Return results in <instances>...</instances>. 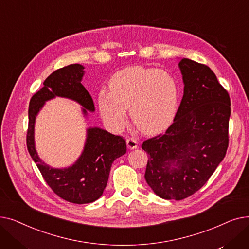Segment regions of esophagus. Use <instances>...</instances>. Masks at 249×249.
Returning <instances> with one entry per match:
<instances>
[{
    "mask_svg": "<svg viewBox=\"0 0 249 249\" xmlns=\"http://www.w3.org/2000/svg\"><path fill=\"white\" fill-rule=\"evenodd\" d=\"M126 143H127L128 148L131 149V150L138 147V142H137L135 139H133V138H128L127 141H126Z\"/></svg>",
    "mask_w": 249,
    "mask_h": 249,
    "instance_id": "esophagus-1",
    "label": "esophagus"
}]
</instances>
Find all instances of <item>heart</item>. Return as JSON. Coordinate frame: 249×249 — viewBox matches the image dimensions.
<instances>
[{"label":"heart","instance_id":"heart-1","mask_svg":"<svg viewBox=\"0 0 249 249\" xmlns=\"http://www.w3.org/2000/svg\"><path fill=\"white\" fill-rule=\"evenodd\" d=\"M179 89L167 71L131 67L116 72L109 82V91L98 97L103 120L114 131L126 124V109L141 132L161 131L174 119L178 106Z\"/></svg>","mask_w":249,"mask_h":249}]
</instances>
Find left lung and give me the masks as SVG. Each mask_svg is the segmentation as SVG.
Returning a JSON list of instances; mask_svg holds the SVG:
<instances>
[{"instance_id": "left-lung-1", "label": "left lung", "mask_w": 249, "mask_h": 249, "mask_svg": "<svg viewBox=\"0 0 249 249\" xmlns=\"http://www.w3.org/2000/svg\"><path fill=\"white\" fill-rule=\"evenodd\" d=\"M184 96L174 123L147 139L145 179L159 197L182 200L199 191L225 158L230 98L212 70L189 58L178 63Z\"/></svg>"}]
</instances>
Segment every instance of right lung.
<instances>
[{
    "label": "right lung",
    "instance_id": "obj_1",
    "mask_svg": "<svg viewBox=\"0 0 249 249\" xmlns=\"http://www.w3.org/2000/svg\"><path fill=\"white\" fill-rule=\"evenodd\" d=\"M84 69L82 64H71L52 72L46 78L43 83L44 87L30 100L26 139L31 158L47 185L61 199L73 204H88L98 200L107 186L112 163L127 150L123 137L111 134L99 127H89L87 129L84 150L72 165L54 168L38 156L35 148L34 127L36 116L43 108L45 102L55 97L67 98L81 105L85 117L88 116V111H95L93 99L82 85Z\"/></svg>",
    "mask_w": 249,
    "mask_h": 249
}]
</instances>
